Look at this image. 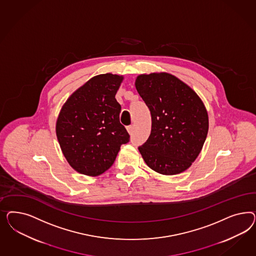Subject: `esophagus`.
Here are the masks:
<instances>
[{
    "label": "esophagus",
    "instance_id": "34e87169",
    "mask_svg": "<svg viewBox=\"0 0 256 256\" xmlns=\"http://www.w3.org/2000/svg\"><path fill=\"white\" fill-rule=\"evenodd\" d=\"M126 130H128V132L130 134H132V133H133V130H134V126H133V124H130V126H126Z\"/></svg>",
    "mask_w": 256,
    "mask_h": 256
}]
</instances>
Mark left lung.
<instances>
[{
    "label": "left lung",
    "mask_w": 256,
    "mask_h": 256,
    "mask_svg": "<svg viewBox=\"0 0 256 256\" xmlns=\"http://www.w3.org/2000/svg\"><path fill=\"white\" fill-rule=\"evenodd\" d=\"M135 86L148 106L152 128L139 146L144 160L158 174L186 170L200 154L208 132V116L194 90L169 73L140 75Z\"/></svg>",
    "instance_id": "obj_1"
}]
</instances>
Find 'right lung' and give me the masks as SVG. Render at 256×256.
Returning a JSON list of instances; mask_svg holds the SVG:
<instances>
[{"label":"right lung","instance_id":"right-lung-1","mask_svg":"<svg viewBox=\"0 0 256 256\" xmlns=\"http://www.w3.org/2000/svg\"><path fill=\"white\" fill-rule=\"evenodd\" d=\"M123 76L110 73L90 78L68 98L56 122V135L70 166L96 176L114 164L130 134L120 123L116 94Z\"/></svg>","mask_w":256,"mask_h":256}]
</instances>
